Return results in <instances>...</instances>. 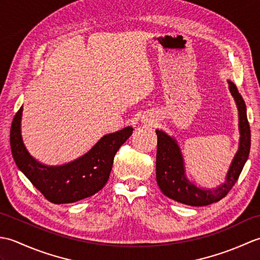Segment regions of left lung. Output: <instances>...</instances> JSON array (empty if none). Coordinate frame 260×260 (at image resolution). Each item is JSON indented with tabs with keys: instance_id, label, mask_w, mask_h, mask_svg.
I'll return each instance as SVG.
<instances>
[{
	"instance_id": "8db88e82",
	"label": "left lung",
	"mask_w": 260,
	"mask_h": 260,
	"mask_svg": "<svg viewBox=\"0 0 260 260\" xmlns=\"http://www.w3.org/2000/svg\"><path fill=\"white\" fill-rule=\"evenodd\" d=\"M228 82L239 112L240 143L227 174V180L217 189L206 190L191 183L184 173L183 157L176 141L164 132L156 129V181L164 196L174 201L192 207H203L220 201L233 189L249 156L250 126L247 118L246 104L234 82Z\"/></svg>"
}]
</instances>
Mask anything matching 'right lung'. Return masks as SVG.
Wrapping results in <instances>:
<instances>
[{
    "label": "right lung",
    "mask_w": 260,
    "mask_h": 260,
    "mask_svg": "<svg viewBox=\"0 0 260 260\" xmlns=\"http://www.w3.org/2000/svg\"><path fill=\"white\" fill-rule=\"evenodd\" d=\"M22 107L16 112L10 132L12 155L18 167L47 200L56 204L73 203L101 191L109 179L118 148L133 133L125 127L105 135L84 156L61 167H47L33 158L21 136Z\"/></svg>",
    "instance_id": "1"
}]
</instances>
